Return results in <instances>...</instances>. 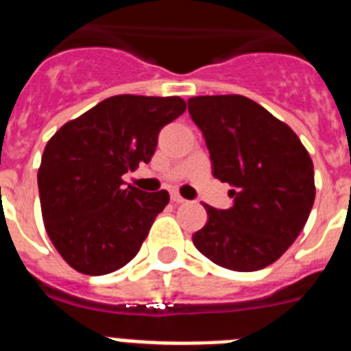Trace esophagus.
Segmentation results:
<instances>
[{"label":"esophagus","instance_id":"34e87169","mask_svg":"<svg viewBox=\"0 0 351 351\" xmlns=\"http://www.w3.org/2000/svg\"><path fill=\"white\" fill-rule=\"evenodd\" d=\"M170 198H172L173 204H184L186 202V198H182L178 191H172V193H170Z\"/></svg>","mask_w":351,"mask_h":351}]
</instances>
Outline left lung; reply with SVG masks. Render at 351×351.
Returning a JSON list of instances; mask_svg holds the SVG:
<instances>
[{
	"mask_svg": "<svg viewBox=\"0 0 351 351\" xmlns=\"http://www.w3.org/2000/svg\"><path fill=\"white\" fill-rule=\"evenodd\" d=\"M188 110L202 130L213 176L234 190L230 209L204 204L206 226L193 244L219 267L260 271L280 258L315 202V170L295 132L241 95L193 96Z\"/></svg>",
	"mask_w": 351,
	"mask_h": 351,
	"instance_id": "1",
	"label": "left lung"
}]
</instances>
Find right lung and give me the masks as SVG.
<instances>
[{
	"label": "right lung",
	"instance_id": "add662e5",
	"mask_svg": "<svg viewBox=\"0 0 351 351\" xmlns=\"http://www.w3.org/2000/svg\"><path fill=\"white\" fill-rule=\"evenodd\" d=\"M186 110L179 96L117 95L68 121L47 142L38 169L49 239L77 272L101 276L137 255L169 191L123 186L149 163L158 133Z\"/></svg>",
	"mask_w": 351,
	"mask_h": 351
}]
</instances>
